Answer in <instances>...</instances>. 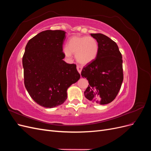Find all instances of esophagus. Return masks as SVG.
<instances>
[{"instance_id": "34e87169", "label": "esophagus", "mask_w": 151, "mask_h": 151, "mask_svg": "<svg viewBox=\"0 0 151 151\" xmlns=\"http://www.w3.org/2000/svg\"><path fill=\"white\" fill-rule=\"evenodd\" d=\"M77 71L79 72V74H81L82 70H83V67L79 66V65H77Z\"/></svg>"}]
</instances>
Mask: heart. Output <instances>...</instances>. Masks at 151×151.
I'll list each match as a JSON object with an SVG mask.
<instances>
[{
  "label": "heart",
  "mask_w": 151,
  "mask_h": 151,
  "mask_svg": "<svg viewBox=\"0 0 151 151\" xmlns=\"http://www.w3.org/2000/svg\"><path fill=\"white\" fill-rule=\"evenodd\" d=\"M99 51L97 40L91 36H74L68 40L67 48L63 50L65 55L70 57L76 54L77 61L82 65H88L96 58Z\"/></svg>",
  "instance_id": "heart-1"
}]
</instances>
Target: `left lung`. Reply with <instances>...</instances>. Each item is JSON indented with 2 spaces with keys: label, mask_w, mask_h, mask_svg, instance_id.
I'll list each match as a JSON object with an SVG mask.
<instances>
[{
  "label": "left lung",
  "mask_w": 151,
  "mask_h": 151,
  "mask_svg": "<svg viewBox=\"0 0 151 151\" xmlns=\"http://www.w3.org/2000/svg\"><path fill=\"white\" fill-rule=\"evenodd\" d=\"M97 40L99 51L95 60L83 68L81 76L89 85L84 92L89 101L99 104L113 101L123 80L122 56L116 43L106 35L91 33Z\"/></svg>",
  "instance_id": "8db88e82"
}]
</instances>
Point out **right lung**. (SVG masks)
Here are the masks:
<instances>
[{"label":"right lung","mask_w":151,"mask_h":151,"mask_svg":"<svg viewBox=\"0 0 151 151\" xmlns=\"http://www.w3.org/2000/svg\"><path fill=\"white\" fill-rule=\"evenodd\" d=\"M65 33L62 30L42 31L29 40L25 48L22 57L25 88L31 98L43 107L63 104L67 89L80 79L76 65L63 60Z\"/></svg>","instance_id":"right-lung-1"}]
</instances>
